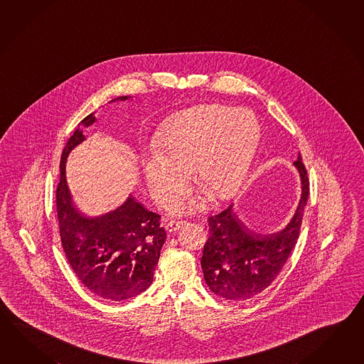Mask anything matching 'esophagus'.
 <instances>
[{
	"label": "esophagus",
	"instance_id": "obj_1",
	"mask_svg": "<svg viewBox=\"0 0 364 364\" xmlns=\"http://www.w3.org/2000/svg\"><path fill=\"white\" fill-rule=\"evenodd\" d=\"M184 223L186 222H183V220H168L164 227L168 232H173V231H176L180 227L183 226Z\"/></svg>",
	"mask_w": 364,
	"mask_h": 364
}]
</instances>
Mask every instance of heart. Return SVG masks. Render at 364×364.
Here are the masks:
<instances>
[{
	"mask_svg": "<svg viewBox=\"0 0 364 364\" xmlns=\"http://www.w3.org/2000/svg\"><path fill=\"white\" fill-rule=\"evenodd\" d=\"M259 141V125L244 108L196 107L166 122L156 134V150L141 161L150 194L161 205L183 193L191 170L214 200H228L242 186ZM205 200L191 194L171 201L175 214L201 210Z\"/></svg>",
	"mask_w": 364,
	"mask_h": 364,
	"instance_id": "b5f03b06",
	"label": "heart"
}]
</instances>
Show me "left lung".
<instances>
[{
	"label": "left lung",
	"mask_w": 364,
	"mask_h": 364,
	"mask_svg": "<svg viewBox=\"0 0 364 364\" xmlns=\"http://www.w3.org/2000/svg\"><path fill=\"white\" fill-rule=\"evenodd\" d=\"M294 166L301 180V196L290 223L281 231L252 232L235 215L232 205L208 219L209 237L203 245L201 267L208 287L219 298L251 299L281 273L298 242L309 194L307 170L300 154Z\"/></svg>",
	"instance_id": "obj_1"
}]
</instances>
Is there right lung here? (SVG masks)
I'll use <instances>...</instances> for the list:
<instances>
[{
	"mask_svg": "<svg viewBox=\"0 0 364 364\" xmlns=\"http://www.w3.org/2000/svg\"><path fill=\"white\" fill-rule=\"evenodd\" d=\"M127 99L119 97L111 102ZM94 122L95 116L90 113L61 154L56 191L60 237L65 256L83 286L99 298L122 301L137 296L153 282L166 231L159 222L161 215L145 209L132 196L116 210L95 218L82 215L74 206L65 163L74 147L85 141L80 128Z\"/></svg>",
	"mask_w": 364,
	"mask_h": 364,
	"instance_id": "obj_1",
	"label": "right lung"
}]
</instances>
